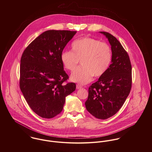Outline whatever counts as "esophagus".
<instances>
[{"label": "esophagus", "instance_id": "34e87169", "mask_svg": "<svg viewBox=\"0 0 152 152\" xmlns=\"http://www.w3.org/2000/svg\"><path fill=\"white\" fill-rule=\"evenodd\" d=\"M76 88H77V89H80V88H82V87L81 86H80V85H77L76 86Z\"/></svg>", "mask_w": 152, "mask_h": 152}]
</instances>
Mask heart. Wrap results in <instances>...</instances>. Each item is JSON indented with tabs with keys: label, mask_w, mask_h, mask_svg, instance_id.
Here are the masks:
<instances>
[{
	"label": "heart",
	"mask_w": 152,
	"mask_h": 152,
	"mask_svg": "<svg viewBox=\"0 0 152 152\" xmlns=\"http://www.w3.org/2000/svg\"><path fill=\"white\" fill-rule=\"evenodd\" d=\"M71 51H64L61 61L67 70L72 71L81 61L82 66L71 74L72 81L86 84L95 77L102 76L108 71L112 61L110 46L104 42L89 37L75 40L71 44Z\"/></svg>",
	"instance_id": "heart-1"
}]
</instances>
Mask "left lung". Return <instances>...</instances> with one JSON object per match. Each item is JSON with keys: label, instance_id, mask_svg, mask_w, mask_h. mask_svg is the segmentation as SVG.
Here are the masks:
<instances>
[{"label": "left lung", "instance_id": "8db88e82", "mask_svg": "<svg viewBox=\"0 0 152 152\" xmlns=\"http://www.w3.org/2000/svg\"><path fill=\"white\" fill-rule=\"evenodd\" d=\"M108 39L112 58L108 71L88 89L87 110L99 119L113 116L121 108L132 88V65L128 53L115 37L100 31Z\"/></svg>", "mask_w": 152, "mask_h": 152}]
</instances>
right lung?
I'll list each match as a JSON object with an SVG mask.
<instances>
[{"instance_id":"add662e5","label":"right lung","mask_w":152,"mask_h":152,"mask_svg":"<svg viewBox=\"0 0 152 152\" xmlns=\"http://www.w3.org/2000/svg\"><path fill=\"white\" fill-rule=\"evenodd\" d=\"M76 31L47 30L34 39L22 54L20 88L30 108L43 118H53L63 110L65 97L75 90L61 54Z\"/></svg>"}]
</instances>
